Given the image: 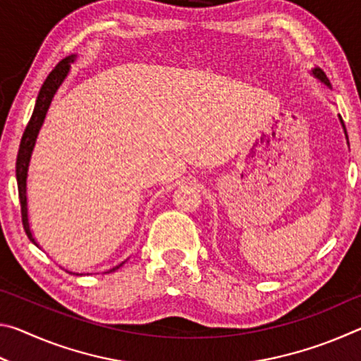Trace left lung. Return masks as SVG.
Segmentation results:
<instances>
[{"label":"left lung","mask_w":361,"mask_h":361,"mask_svg":"<svg viewBox=\"0 0 361 361\" xmlns=\"http://www.w3.org/2000/svg\"><path fill=\"white\" fill-rule=\"evenodd\" d=\"M310 75H312L314 78H317L319 79L320 82H323L326 85V87H331V82H329V79L326 78V75H325V71H323L322 68H319V66H315V68H312V71H310ZM338 118H339V124H341V127H342V132H344V137H345V142H347V146H349V135H347V130H345V126H344V121H342V118H341V114H338Z\"/></svg>","instance_id":"left-lung-1"}]
</instances>
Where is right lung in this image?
I'll return each mask as SVG.
<instances>
[{
    "label": "right lung",
    "instance_id": "1",
    "mask_svg": "<svg viewBox=\"0 0 361 361\" xmlns=\"http://www.w3.org/2000/svg\"><path fill=\"white\" fill-rule=\"evenodd\" d=\"M78 59V54H71V56L65 57L63 60H60L57 63L56 68H54L49 76L46 78L44 84L41 85L38 99H36L35 103V109L32 118H30L27 129L23 132L22 140H20V146H19V152H17V162H16V178H17V188H19V199H20V212H22V224L23 229H25L28 239L32 240L36 247H39V243L36 242L32 226H30V219H28V200H27V181H28V169H30V162H32V156H33V149L36 145V140H38L39 130L42 124H44L46 114L49 111V106L54 100V95L57 94V90L60 89V85L63 84V81L68 76V73L71 70V63ZM129 259V258H127ZM124 259L119 262L118 266H114L113 269H109L106 272H114L118 269L127 262ZM70 272V271H66ZM70 274H76V272H70ZM76 276H82V274H76Z\"/></svg>",
    "mask_w": 361,
    "mask_h": 361
}]
</instances>
